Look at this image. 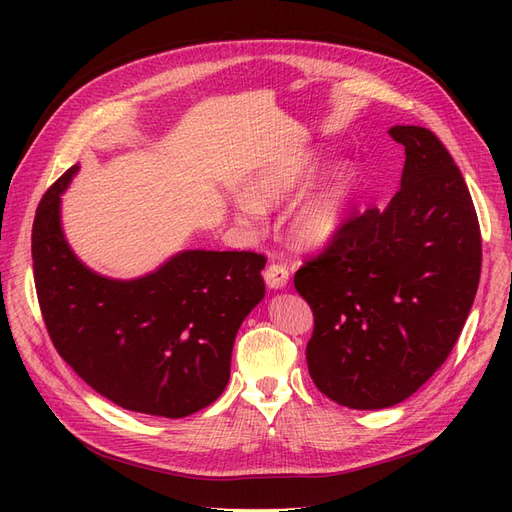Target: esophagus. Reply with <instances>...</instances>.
Masks as SVG:
<instances>
[{
	"instance_id": "1",
	"label": "esophagus",
	"mask_w": 512,
	"mask_h": 512,
	"mask_svg": "<svg viewBox=\"0 0 512 512\" xmlns=\"http://www.w3.org/2000/svg\"><path fill=\"white\" fill-rule=\"evenodd\" d=\"M288 277H290V271L286 265H282V262H273V265L265 269V282L269 288H275V290L286 288Z\"/></svg>"
}]
</instances>
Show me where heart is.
Segmentation results:
<instances>
[{
  "mask_svg": "<svg viewBox=\"0 0 512 512\" xmlns=\"http://www.w3.org/2000/svg\"><path fill=\"white\" fill-rule=\"evenodd\" d=\"M322 162L307 153L262 170L250 183V194H239L235 205L239 218L245 224H256L262 218L258 203H282L297 194L312 179ZM354 192V175L348 166L333 168L327 177L305 190L284 215V228L288 239L299 247H320L329 243L344 228L350 200Z\"/></svg>",
  "mask_w": 512,
  "mask_h": 512,
  "instance_id": "obj_1",
  "label": "heart"
}]
</instances>
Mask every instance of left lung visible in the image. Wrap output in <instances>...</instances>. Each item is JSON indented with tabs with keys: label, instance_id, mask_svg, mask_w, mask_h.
Segmentation results:
<instances>
[{
	"label": "left lung",
	"instance_id": "left-lung-1",
	"mask_svg": "<svg viewBox=\"0 0 512 512\" xmlns=\"http://www.w3.org/2000/svg\"><path fill=\"white\" fill-rule=\"evenodd\" d=\"M406 149L386 209L346 220L294 273L314 312L307 369L339 406L399 404L436 374L472 309L483 245L466 181L440 138L395 126Z\"/></svg>",
	"mask_w": 512,
	"mask_h": 512
}]
</instances>
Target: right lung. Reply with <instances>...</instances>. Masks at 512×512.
<instances>
[{"mask_svg":"<svg viewBox=\"0 0 512 512\" xmlns=\"http://www.w3.org/2000/svg\"><path fill=\"white\" fill-rule=\"evenodd\" d=\"M68 168L42 196L32 258L38 303L57 352L113 404L181 418L207 408L230 378L245 316L265 297L254 252H179L149 275L108 280L74 256L59 220Z\"/></svg>","mask_w":512,"mask_h":512,"instance_id":"add662e5","label":"right lung"}]
</instances>
